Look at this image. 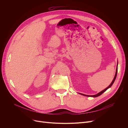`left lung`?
I'll return each mask as SVG.
<instances>
[{
	"label": "left lung",
	"mask_w": 128,
	"mask_h": 128,
	"mask_svg": "<svg viewBox=\"0 0 128 128\" xmlns=\"http://www.w3.org/2000/svg\"><path fill=\"white\" fill-rule=\"evenodd\" d=\"M118 68V64H117V68H116V71L115 76V77H114V78L113 80L112 81V83L110 84V85L108 86H107L106 89H105L104 90H103V91H102L101 92H99L98 93L96 94V95H94V96H88V95H85V94H82V93H80V94H82V96H91V97H94V98L98 97V96H100L101 94H103V93L105 91H106L107 89H108V88H110V86L112 85V84H114V82H115V79H116V77H117V70H118V68Z\"/></svg>",
	"instance_id": "1"
}]
</instances>
